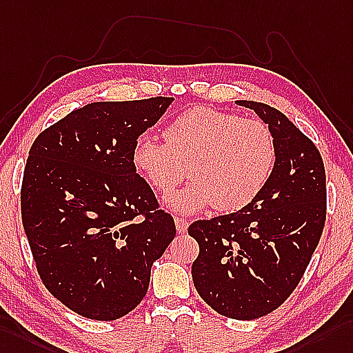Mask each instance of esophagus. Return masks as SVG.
<instances>
[{"instance_id":"esophagus-1","label":"esophagus","mask_w":353,"mask_h":353,"mask_svg":"<svg viewBox=\"0 0 353 353\" xmlns=\"http://www.w3.org/2000/svg\"><path fill=\"white\" fill-rule=\"evenodd\" d=\"M175 226L178 234H185L188 228V221L184 217H175Z\"/></svg>"}]
</instances>
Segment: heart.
<instances>
[{
	"label": "heart",
	"instance_id": "obj_1",
	"mask_svg": "<svg viewBox=\"0 0 353 353\" xmlns=\"http://www.w3.org/2000/svg\"><path fill=\"white\" fill-rule=\"evenodd\" d=\"M160 142L137 137L133 165L163 194L193 181L168 197L174 211L193 214L206 206L236 212L250 205L268 181L276 160L274 137L259 119L194 106L166 125Z\"/></svg>",
	"mask_w": 353,
	"mask_h": 353
}]
</instances>
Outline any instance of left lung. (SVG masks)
Returning <instances> with one entry per match:
<instances>
[{
	"label": "left lung",
	"instance_id": "obj_1",
	"mask_svg": "<svg viewBox=\"0 0 353 353\" xmlns=\"http://www.w3.org/2000/svg\"><path fill=\"white\" fill-rule=\"evenodd\" d=\"M268 124L276 161L263 190L244 210L197 220L194 288L217 313L252 321L279 308L303 279L326 220V175L319 150L265 103L238 100Z\"/></svg>",
	"mask_w": 353,
	"mask_h": 353
}]
</instances>
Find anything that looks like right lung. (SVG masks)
Wrapping results in <instances>:
<instances>
[{
	"mask_svg": "<svg viewBox=\"0 0 353 353\" xmlns=\"http://www.w3.org/2000/svg\"><path fill=\"white\" fill-rule=\"evenodd\" d=\"M174 97L97 101L43 130L21 187L22 225L43 285L88 319L115 321L141 303L151 266L176 229L133 147Z\"/></svg>",
	"mask_w": 353,
	"mask_h": 353,
	"instance_id": "obj_1",
	"label": "right lung"
}]
</instances>
